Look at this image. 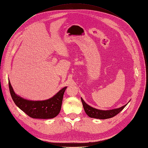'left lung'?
<instances>
[{
	"mask_svg": "<svg viewBox=\"0 0 148 148\" xmlns=\"http://www.w3.org/2000/svg\"><path fill=\"white\" fill-rule=\"evenodd\" d=\"M83 106L84 107V109L86 114L91 118H96V119H106L112 118L116 115H117L118 113H119L121 111H122L125 107L126 106L127 103L123 106L120 107V108L109 110H99L93 107L90 106L85 101L83 100L82 98H81Z\"/></svg>",
	"mask_w": 148,
	"mask_h": 148,
	"instance_id": "left-lung-1",
	"label": "left lung"
}]
</instances>
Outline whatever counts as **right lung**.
<instances>
[{
  "instance_id": "right-lung-1",
  "label": "right lung",
  "mask_w": 148,
  "mask_h": 148,
  "mask_svg": "<svg viewBox=\"0 0 148 148\" xmlns=\"http://www.w3.org/2000/svg\"><path fill=\"white\" fill-rule=\"evenodd\" d=\"M11 97L15 104L28 116L34 119H47L56 117L60 112L62 99L66 87L59 91L51 99L42 101H32L23 99L13 90L9 80Z\"/></svg>"
}]
</instances>
